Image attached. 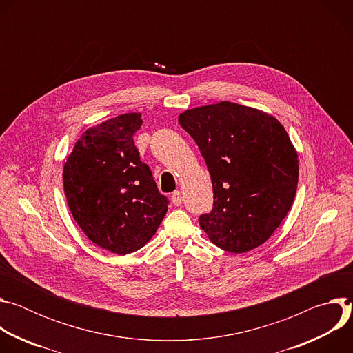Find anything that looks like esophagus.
Masks as SVG:
<instances>
[{
    "label": "esophagus",
    "mask_w": 353,
    "mask_h": 353,
    "mask_svg": "<svg viewBox=\"0 0 353 353\" xmlns=\"http://www.w3.org/2000/svg\"><path fill=\"white\" fill-rule=\"evenodd\" d=\"M181 192L180 191H174L173 194H172V203H173V205H176V207H179V205H181Z\"/></svg>",
    "instance_id": "1"
}]
</instances>
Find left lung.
I'll list each match as a JSON object with an SVG mask.
<instances>
[{
    "label": "left lung",
    "instance_id": "obj_1",
    "mask_svg": "<svg viewBox=\"0 0 353 353\" xmlns=\"http://www.w3.org/2000/svg\"><path fill=\"white\" fill-rule=\"evenodd\" d=\"M179 124L212 180L214 204L199 216L201 229L234 254L265 243L289 212L299 179L297 154L282 124L232 102L185 110Z\"/></svg>",
    "mask_w": 353,
    "mask_h": 353
}]
</instances>
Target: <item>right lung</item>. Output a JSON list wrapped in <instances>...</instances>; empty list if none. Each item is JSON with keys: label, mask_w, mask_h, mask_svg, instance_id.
I'll return each mask as SVG.
<instances>
[{"label": "right lung", "mask_w": 353, "mask_h": 353, "mask_svg": "<svg viewBox=\"0 0 353 353\" xmlns=\"http://www.w3.org/2000/svg\"><path fill=\"white\" fill-rule=\"evenodd\" d=\"M141 124L139 113H128L86 130L63 173L74 219L94 244L116 254L142 248L169 205L134 143Z\"/></svg>", "instance_id": "obj_1"}]
</instances>
